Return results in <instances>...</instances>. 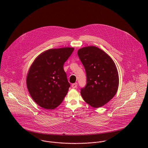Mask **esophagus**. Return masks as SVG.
Returning <instances> with one entry per match:
<instances>
[{
	"mask_svg": "<svg viewBox=\"0 0 148 148\" xmlns=\"http://www.w3.org/2000/svg\"><path fill=\"white\" fill-rule=\"evenodd\" d=\"M77 86V83H73V84H72V87L73 88H76Z\"/></svg>",
	"mask_w": 148,
	"mask_h": 148,
	"instance_id": "esophagus-1",
	"label": "esophagus"
}]
</instances>
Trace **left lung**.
<instances>
[{"instance_id":"obj_1","label":"left lung","mask_w":148,"mask_h":148,"mask_svg":"<svg viewBox=\"0 0 148 148\" xmlns=\"http://www.w3.org/2000/svg\"><path fill=\"white\" fill-rule=\"evenodd\" d=\"M77 54L86 75V84L81 89L82 97L93 108L104 106L118 89L119 77L116 64L104 51L95 46L82 48Z\"/></svg>"}]
</instances>
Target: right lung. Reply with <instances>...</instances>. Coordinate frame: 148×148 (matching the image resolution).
Instances as JSON below:
<instances>
[{
    "mask_svg": "<svg viewBox=\"0 0 148 148\" xmlns=\"http://www.w3.org/2000/svg\"><path fill=\"white\" fill-rule=\"evenodd\" d=\"M73 50L72 47L47 50L31 65L27 76V86L31 97L40 106L53 109L63 101L70 86L64 64Z\"/></svg>",
    "mask_w": 148,
    "mask_h": 148,
    "instance_id": "add662e5",
    "label": "right lung"
}]
</instances>
